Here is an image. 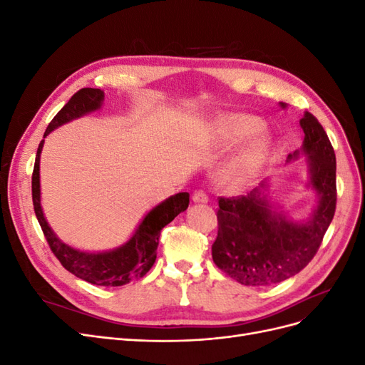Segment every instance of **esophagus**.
Masks as SVG:
<instances>
[{"label": "esophagus", "instance_id": "obj_1", "mask_svg": "<svg viewBox=\"0 0 365 365\" xmlns=\"http://www.w3.org/2000/svg\"><path fill=\"white\" fill-rule=\"evenodd\" d=\"M193 202H201V204H205L208 202V195L204 192V190H196L192 196Z\"/></svg>", "mask_w": 365, "mask_h": 365}]
</instances>
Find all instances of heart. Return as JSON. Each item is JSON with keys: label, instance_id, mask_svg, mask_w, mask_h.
<instances>
[{"label": "heart", "instance_id": "heart-1", "mask_svg": "<svg viewBox=\"0 0 365 365\" xmlns=\"http://www.w3.org/2000/svg\"><path fill=\"white\" fill-rule=\"evenodd\" d=\"M259 123L257 120H254L252 117H245V115H235V117H228L225 118L222 123H220V128H222V135L227 140H239L242 137H245L251 132H254L257 129ZM264 145H267V140H264L263 135H257L252 141V157L250 160H247L244 164H240L237 170L235 172L233 178L239 180L242 176H245L247 173L252 172L254 165H256L259 153L263 150Z\"/></svg>", "mask_w": 365, "mask_h": 365}]
</instances>
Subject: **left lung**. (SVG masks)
I'll use <instances>...</instances> for the list:
<instances>
[{
  "label": "left lung",
  "instance_id": "8db88e82",
  "mask_svg": "<svg viewBox=\"0 0 365 365\" xmlns=\"http://www.w3.org/2000/svg\"><path fill=\"white\" fill-rule=\"evenodd\" d=\"M283 108L284 103H280ZM302 153L307 155L318 205L307 222H292L272 210L260 184L247 196L219 197L216 267L245 286H269L300 272L314 259L336 208V158L319 121L304 113ZM295 150L288 160L298 157Z\"/></svg>",
  "mask_w": 365,
  "mask_h": 365
}]
</instances>
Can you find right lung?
<instances>
[{"mask_svg":"<svg viewBox=\"0 0 365 365\" xmlns=\"http://www.w3.org/2000/svg\"><path fill=\"white\" fill-rule=\"evenodd\" d=\"M103 91L97 88H82L77 91L68 103L54 115L46 129V138L51 130L79 118L88 113H93L102 106ZM43 146V140L39 143L35 168L31 175V197L38 222L43 231L50 250L62 263V267L91 284L97 286H123L132 280H138L153 267L157 259V248L161 230L189 207V193L181 192L163 201L141 220L125 245L103 252H85L74 250L56 237L43 217L41 207V185H39V157Z\"/></svg>","mask_w":365,"mask_h":365,"instance_id":"add662e5","label":"right lung"}]
</instances>
